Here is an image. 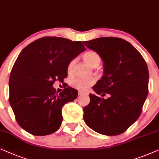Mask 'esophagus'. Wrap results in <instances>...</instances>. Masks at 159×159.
Here are the masks:
<instances>
[{"label": "esophagus", "instance_id": "obj_1", "mask_svg": "<svg viewBox=\"0 0 159 159\" xmlns=\"http://www.w3.org/2000/svg\"><path fill=\"white\" fill-rule=\"evenodd\" d=\"M83 94H86V93H84V92H82V91H80L79 92V95H83Z\"/></svg>", "mask_w": 159, "mask_h": 159}]
</instances>
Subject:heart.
<instances>
[{
	"label": "heart",
	"instance_id": "obj_1",
	"mask_svg": "<svg viewBox=\"0 0 159 159\" xmlns=\"http://www.w3.org/2000/svg\"><path fill=\"white\" fill-rule=\"evenodd\" d=\"M83 59L85 62L88 64L92 67H97L100 65L102 61L101 57L98 53L93 51V50H89V51L84 53L82 55ZM76 62V59H73L68 63L67 65V72L68 74H71L74 70V66ZM95 80L94 79H83V78H77L72 81V86L74 88L78 89V90L84 91L92 86L95 83Z\"/></svg>",
	"mask_w": 159,
	"mask_h": 159
}]
</instances>
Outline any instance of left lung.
<instances>
[{
    "instance_id": "1",
    "label": "left lung",
    "mask_w": 159,
    "mask_h": 159,
    "mask_svg": "<svg viewBox=\"0 0 159 159\" xmlns=\"http://www.w3.org/2000/svg\"><path fill=\"white\" fill-rule=\"evenodd\" d=\"M103 61L104 75L93 87L100 98L89 94L84 107V120L91 129L106 135L127 130L141 116L148 93L147 64L128 41L117 37H100L84 41Z\"/></svg>"
}]
</instances>
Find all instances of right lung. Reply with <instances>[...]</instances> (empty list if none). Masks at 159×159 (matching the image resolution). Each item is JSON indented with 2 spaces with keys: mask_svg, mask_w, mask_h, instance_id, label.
Returning <instances> with one entry per match:
<instances>
[{
  "mask_svg": "<svg viewBox=\"0 0 159 159\" xmlns=\"http://www.w3.org/2000/svg\"><path fill=\"white\" fill-rule=\"evenodd\" d=\"M85 50L82 41L44 36L20 52L9 78V102L17 123L34 135L52 134L60 128L61 108L77 98L67 87L58 94L55 82L67 77L68 63Z\"/></svg>",
  "mask_w": 159,
  "mask_h": 159,
  "instance_id": "right-lung-1",
  "label": "right lung"
}]
</instances>
